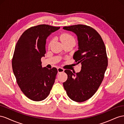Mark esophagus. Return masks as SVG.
Returning <instances> with one entry per match:
<instances>
[{
    "label": "esophagus",
    "instance_id": "34e87169",
    "mask_svg": "<svg viewBox=\"0 0 124 124\" xmlns=\"http://www.w3.org/2000/svg\"><path fill=\"white\" fill-rule=\"evenodd\" d=\"M64 71V70L63 69V68H58V73H62V72H63Z\"/></svg>",
    "mask_w": 124,
    "mask_h": 124
}]
</instances>
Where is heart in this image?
<instances>
[{
    "label": "heart",
    "mask_w": 124,
    "mask_h": 124,
    "mask_svg": "<svg viewBox=\"0 0 124 124\" xmlns=\"http://www.w3.org/2000/svg\"><path fill=\"white\" fill-rule=\"evenodd\" d=\"M60 40L62 41L63 44L67 43V42H75V39L74 37L72 36V35H70L69 33H63L61 35V36L60 37ZM53 42V40H51L50 42H49V46H50L51 45Z\"/></svg>",
    "instance_id": "heart-1"
}]
</instances>
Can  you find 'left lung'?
I'll list each match as a JSON object with an SVG mask.
<instances>
[{
  "mask_svg": "<svg viewBox=\"0 0 124 124\" xmlns=\"http://www.w3.org/2000/svg\"><path fill=\"white\" fill-rule=\"evenodd\" d=\"M63 29L77 35L78 50L74 53L73 59L77 64H82L79 73L64 70L68 79L63 87L70 99L84 102L96 93L104 78L108 64L105 45L100 34L90 26L78 24Z\"/></svg>",
  "mask_w": 124,
  "mask_h": 124,
  "instance_id": "left-lung-1",
  "label": "left lung"
}]
</instances>
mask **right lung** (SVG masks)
<instances>
[{"instance_id":"1","label":"right lung","mask_w":124,"mask_h":124,"mask_svg":"<svg viewBox=\"0 0 124 124\" xmlns=\"http://www.w3.org/2000/svg\"><path fill=\"white\" fill-rule=\"evenodd\" d=\"M59 29L46 24L31 27L21 35L16 46L13 72L21 91L33 101L45 99L54 83L57 69L42 68L41 58L46 54L47 38Z\"/></svg>"}]
</instances>
